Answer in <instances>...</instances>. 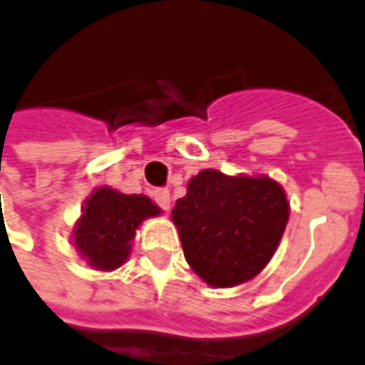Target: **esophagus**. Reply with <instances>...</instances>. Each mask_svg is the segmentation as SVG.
<instances>
[{
	"label": "esophagus",
	"instance_id": "1",
	"mask_svg": "<svg viewBox=\"0 0 365 365\" xmlns=\"http://www.w3.org/2000/svg\"><path fill=\"white\" fill-rule=\"evenodd\" d=\"M153 197H155V201L158 203V207L164 210L170 209V191L168 190H156L155 193H153Z\"/></svg>",
	"mask_w": 365,
	"mask_h": 365
}]
</instances>
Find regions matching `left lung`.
<instances>
[{
	"mask_svg": "<svg viewBox=\"0 0 365 365\" xmlns=\"http://www.w3.org/2000/svg\"><path fill=\"white\" fill-rule=\"evenodd\" d=\"M288 217L290 201L277 180L212 168L193 175L172 209L185 261L210 288L255 279L279 247Z\"/></svg>",
	"mask_w": 365,
	"mask_h": 365,
	"instance_id": "obj_1",
	"label": "left lung"
}]
</instances>
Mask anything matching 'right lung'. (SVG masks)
Returning <instances> with one entry per match:
<instances>
[{
	"label": "right lung",
	"instance_id": "1",
	"mask_svg": "<svg viewBox=\"0 0 365 365\" xmlns=\"http://www.w3.org/2000/svg\"><path fill=\"white\" fill-rule=\"evenodd\" d=\"M160 215V207L147 195H128L110 185H100L81 207L71 242L91 269L115 271L128 263L139 226Z\"/></svg>",
	"mask_w": 365,
	"mask_h": 365
}]
</instances>
